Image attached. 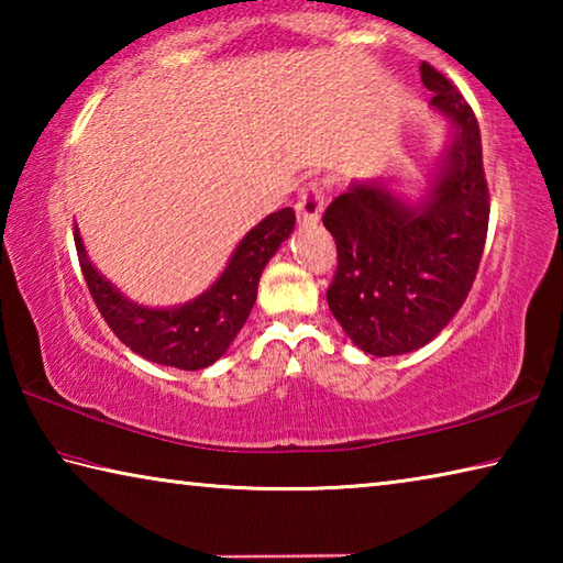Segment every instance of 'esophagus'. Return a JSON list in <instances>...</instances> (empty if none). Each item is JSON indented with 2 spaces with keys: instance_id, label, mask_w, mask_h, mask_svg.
I'll return each instance as SVG.
<instances>
[{
  "instance_id": "34e87169",
  "label": "esophagus",
  "mask_w": 563,
  "mask_h": 563,
  "mask_svg": "<svg viewBox=\"0 0 563 563\" xmlns=\"http://www.w3.org/2000/svg\"><path fill=\"white\" fill-rule=\"evenodd\" d=\"M322 208H325V184L320 180H310L305 184L298 194V201H295V213L302 223H316Z\"/></svg>"
}]
</instances>
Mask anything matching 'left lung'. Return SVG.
I'll return each instance as SVG.
<instances>
[{
    "label": "left lung",
    "mask_w": 563,
    "mask_h": 563,
    "mask_svg": "<svg viewBox=\"0 0 563 563\" xmlns=\"http://www.w3.org/2000/svg\"><path fill=\"white\" fill-rule=\"evenodd\" d=\"M419 74L434 107L456 123L430 201L409 208L387 188L362 184L322 213L338 245L328 305L350 340L377 357L440 335L470 295L487 243L489 186L474 111L432 64L422 62Z\"/></svg>",
    "instance_id": "8db88e82"
}]
</instances>
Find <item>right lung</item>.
I'll return each mask as SVG.
<instances>
[{
    "mask_svg": "<svg viewBox=\"0 0 563 563\" xmlns=\"http://www.w3.org/2000/svg\"><path fill=\"white\" fill-rule=\"evenodd\" d=\"M295 225L292 208L271 213L235 247L221 278L194 302L170 310H148L129 302L93 271L74 225V243L84 280L101 318L123 345L158 365L203 369L223 355L251 316L265 263Z\"/></svg>",
    "mask_w": 563,
    "mask_h": 563,
    "instance_id": "right-lung-1",
    "label": "right lung"
}]
</instances>
